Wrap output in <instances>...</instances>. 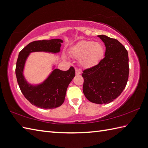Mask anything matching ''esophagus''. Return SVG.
Wrapping results in <instances>:
<instances>
[{
    "mask_svg": "<svg viewBox=\"0 0 148 148\" xmlns=\"http://www.w3.org/2000/svg\"><path fill=\"white\" fill-rule=\"evenodd\" d=\"M75 74L76 75H79L81 74V71L79 69H75Z\"/></svg>",
    "mask_w": 148,
    "mask_h": 148,
    "instance_id": "1",
    "label": "esophagus"
}]
</instances>
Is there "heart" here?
<instances>
[{"mask_svg": "<svg viewBox=\"0 0 148 148\" xmlns=\"http://www.w3.org/2000/svg\"><path fill=\"white\" fill-rule=\"evenodd\" d=\"M105 49L102 44L92 41H81L71 49L72 56L80 58L84 67H91L97 64L103 56Z\"/></svg>", "mask_w": 148, "mask_h": 148, "instance_id": "obj_1", "label": "heart"}]
</instances>
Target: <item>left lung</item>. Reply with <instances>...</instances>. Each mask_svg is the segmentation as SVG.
<instances>
[{"instance_id":"left-lung-1","label":"left lung","mask_w":148,"mask_h":148,"mask_svg":"<svg viewBox=\"0 0 148 148\" xmlns=\"http://www.w3.org/2000/svg\"><path fill=\"white\" fill-rule=\"evenodd\" d=\"M105 57L96 66L83 71V91L89 101L107 104L114 100L125 88L129 78L127 50L117 40L101 35Z\"/></svg>"}]
</instances>
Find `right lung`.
I'll use <instances>...</instances> for the list:
<instances>
[{
    "label": "right lung",
    "mask_w": 148,
    "mask_h": 148,
    "mask_svg": "<svg viewBox=\"0 0 148 148\" xmlns=\"http://www.w3.org/2000/svg\"><path fill=\"white\" fill-rule=\"evenodd\" d=\"M61 39L40 40L31 42L20 51L16 67L17 81L25 97L32 105L43 109H51L62 105L69 84L75 76V70L71 67L66 71L52 67V71L42 82L31 84L24 75L27 58L31 53H59Z\"/></svg>",
    "instance_id": "1"
}]
</instances>
